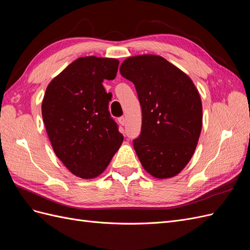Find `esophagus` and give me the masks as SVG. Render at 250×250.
Returning a JSON list of instances; mask_svg holds the SVG:
<instances>
[{
    "mask_svg": "<svg viewBox=\"0 0 250 250\" xmlns=\"http://www.w3.org/2000/svg\"><path fill=\"white\" fill-rule=\"evenodd\" d=\"M119 123L121 124V125H125L126 124V118L125 117H121V118H119Z\"/></svg>",
    "mask_w": 250,
    "mask_h": 250,
    "instance_id": "obj_1",
    "label": "esophagus"
}]
</instances>
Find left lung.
Segmentation results:
<instances>
[{
  "mask_svg": "<svg viewBox=\"0 0 250 250\" xmlns=\"http://www.w3.org/2000/svg\"><path fill=\"white\" fill-rule=\"evenodd\" d=\"M122 76L137 89L142 131L133 141L139 160L151 176H176L192 158L202 128V103L192 79L162 56L126 58Z\"/></svg>",
  "mask_w": 250,
  "mask_h": 250,
  "instance_id": "left-lung-1",
  "label": "left lung"
}]
</instances>
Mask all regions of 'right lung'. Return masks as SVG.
I'll return each mask as SVG.
<instances>
[{
  "label": "right lung",
  "instance_id": "add662e5",
  "mask_svg": "<svg viewBox=\"0 0 250 250\" xmlns=\"http://www.w3.org/2000/svg\"><path fill=\"white\" fill-rule=\"evenodd\" d=\"M119 60L80 57L52 79L42 115L53 150L72 174L96 178L107 168L124 137L110 118L104 79L117 76Z\"/></svg>",
  "mask_w": 250,
  "mask_h": 250
}]
</instances>
